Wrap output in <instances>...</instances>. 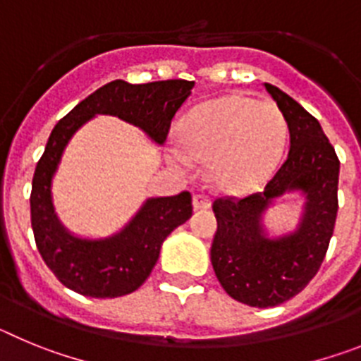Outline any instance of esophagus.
<instances>
[{
    "label": "esophagus",
    "instance_id": "esophagus-1",
    "mask_svg": "<svg viewBox=\"0 0 361 361\" xmlns=\"http://www.w3.org/2000/svg\"><path fill=\"white\" fill-rule=\"evenodd\" d=\"M209 206H212V200L208 199L206 195H200V193H195L193 195V209H209Z\"/></svg>",
    "mask_w": 361,
    "mask_h": 361
}]
</instances>
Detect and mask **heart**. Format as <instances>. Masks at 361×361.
Here are the masks:
<instances>
[{
    "label": "heart",
    "instance_id": "1",
    "mask_svg": "<svg viewBox=\"0 0 361 361\" xmlns=\"http://www.w3.org/2000/svg\"><path fill=\"white\" fill-rule=\"evenodd\" d=\"M186 148L173 159L208 162L209 180L228 193H244L266 180L280 164L288 141V123L273 103L244 95H226L188 111L178 126Z\"/></svg>",
    "mask_w": 361,
    "mask_h": 361
}]
</instances>
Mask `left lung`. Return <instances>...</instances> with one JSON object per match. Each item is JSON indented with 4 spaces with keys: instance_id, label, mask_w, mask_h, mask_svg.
<instances>
[{
    "instance_id": "obj_1",
    "label": "left lung",
    "mask_w": 361,
    "mask_h": 361,
    "mask_svg": "<svg viewBox=\"0 0 361 361\" xmlns=\"http://www.w3.org/2000/svg\"><path fill=\"white\" fill-rule=\"evenodd\" d=\"M286 117L289 153L264 191L244 199H216L212 264L231 298L251 307H275L298 295L318 273L338 213V161L320 123L295 99L264 82ZM286 192L305 197L293 232L269 238L263 213Z\"/></svg>"
}]
</instances>
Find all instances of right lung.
I'll use <instances>...</instances> for the list:
<instances>
[{
    "label": "right lung",
    "instance_id": "1",
    "mask_svg": "<svg viewBox=\"0 0 361 361\" xmlns=\"http://www.w3.org/2000/svg\"><path fill=\"white\" fill-rule=\"evenodd\" d=\"M193 81L170 79L130 85L117 79L82 99L54 126L32 178L30 219L37 251L57 280L92 298H116L139 289L152 273L166 237L191 216L190 191L149 197L128 224L104 238L73 235L57 216L52 180L73 133L95 116L133 124L162 146L177 110L190 97Z\"/></svg>",
    "mask_w": 361,
    "mask_h": 361
}]
</instances>
